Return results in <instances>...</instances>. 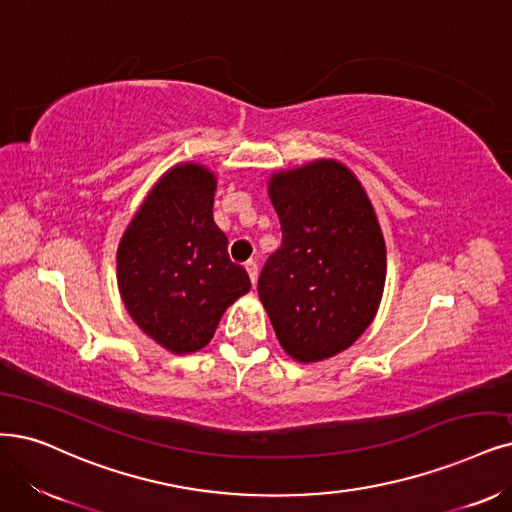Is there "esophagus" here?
Here are the masks:
<instances>
[{
	"label": "esophagus",
	"mask_w": 512,
	"mask_h": 512,
	"mask_svg": "<svg viewBox=\"0 0 512 512\" xmlns=\"http://www.w3.org/2000/svg\"><path fill=\"white\" fill-rule=\"evenodd\" d=\"M244 270H246V274H249L251 282L255 285V282H257V263L255 261H246L244 263Z\"/></svg>",
	"instance_id": "obj_1"
}]
</instances>
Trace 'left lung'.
Instances as JSON below:
<instances>
[{
	"label": "left lung",
	"instance_id": "8db88e82",
	"mask_svg": "<svg viewBox=\"0 0 512 512\" xmlns=\"http://www.w3.org/2000/svg\"><path fill=\"white\" fill-rule=\"evenodd\" d=\"M268 196L282 244L261 272L259 299L282 350L304 365L327 361L348 350L380 308V221L358 177L331 158L276 170Z\"/></svg>",
	"mask_w": 512,
	"mask_h": 512
}]
</instances>
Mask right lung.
<instances>
[{"label":"right lung","mask_w":512,"mask_h":512,"mask_svg":"<svg viewBox=\"0 0 512 512\" xmlns=\"http://www.w3.org/2000/svg\"><path fill=\"white\" fill-rule=\"evenodd\" d=\"M217 175L179 162L149 189L120 238L116 276L135 325L173 354L211 342L223 312L251 291L213 219Z\"/></svg>","instance_id":"right-lung-1"}]
</instances>
